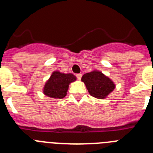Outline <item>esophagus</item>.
Returning a JSON list of instances; mask_svg holds the SVG:
<instances>
[{
  "label": "esophagus",
  "instance_id": "1",
  "mask_svg": "<svg viewBox=\"0 0 153 153\" xmlns=\"http://www.w3.org/2000/svg\"><path fill=\"white\" fill-rule=\"evenodd\" d=\"M76 78H77L78 79H80L81 77H82V74H77L76 75Z\"/></svg>",
  "mask_w": 153,
  "mask_h": 153
}]
</instances>
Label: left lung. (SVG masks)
I'll return each instance as SVG.
<instances>
[{
	"mask_svg": "<svg viewBox=\"0 0 153 153\" xmlns=\"http://www.w3.org/2000/svg\"><path fill=\"white\" fill-rule=\"evenodd\" d=\"M81 80L85 83L90 95L95 98L104 99L115 88L113 81L100 71L85 74Z\"/></svg>",
	"mask_w": 153,
	"mask_h": 153,
	"instance_id": "8db88e82",
	"label": "left lung"
}]
</instances>
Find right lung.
Returning a JSON list of instances; mask_svg holds the SVG:
<instances>
[{"mask_svg": "<svg viewBox=\"0 0 153 153\" xmlns=\"http://www.w3.org/2000/svg\"><path fill=\"white\" fill-rule=\"evenodd\" d=\"M76 80V76L71 74H62L55 71L46 83L44 93L47 97L62 99L67 95L69 84Z\"/></svg>", "mask_w": 153, "mask_h": 153, "instance_id": "right-lung-1", "label": "right lung"}]
</instances>
